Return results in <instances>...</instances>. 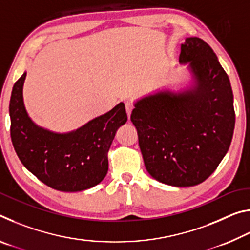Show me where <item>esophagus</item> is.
Masks as SVG:
<instances>
[{"label": "esophagus", "mask_w": 250, "mask_h": 250, "mask_svg": "<svg viewBox=\"0 0 250 250\" xmlns=\"http://www.w3.org/2000/svg\"><path fill=\"white\" fill-rule=\"evenodd\" d=\"M133 109H134L133 103H131V101H126V103H125V110H126V115H128L129 118H130L131 112H132Z\"/></svg>", "instance_id": "obj_1"}]
</instances>
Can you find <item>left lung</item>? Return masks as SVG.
I'll return each mask as SVG.
<instances>
[{
  "label": "left lung",
  "mask_w": 250,
  "mask_h": 250,
  "mask_svg": "<svg viewBox=\"0 0 250 250\" xmlns=\"http://www.w3.org/2000/svg\"><path fill=\"white\" fill-rule=\"evenodd\" d=\"M189 62L196 87L183 94L160 92L138 101L131 121L149 174L186 188L204 182L229 149L235 128L229 78L205 41L188 37L180 62Z\"/></svg>",
  "instance_id": "1"
}]
</instances>
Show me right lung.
Here are the masks:
<instances>
[{
    "instance_id": "1",
    "label": "right lung",
    "mask_w": 250,
    "mask_h": 250,
    "mask_svg": "<svg viewBox=\"0 0 250 250\" xmlns=\"http://www.w3.org/2000/svg\"><path fill=\"white\" fill-rule=\"evenodd\" d=\"M26 73L14 83L10 100L11 139L21 162L41 182L62 192H79L99 184L108 172V152L126 117L125 104L74 132L58 134L37 126L23 103Z\"/></svg>"
}]
</instances>
